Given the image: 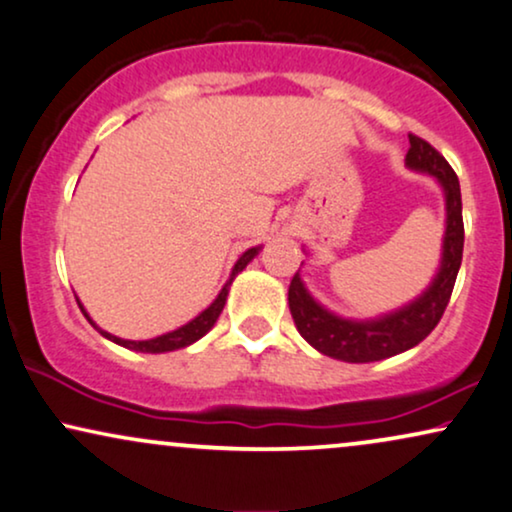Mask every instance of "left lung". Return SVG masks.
<instances>
[{
  "label": "left lung",
  "instance_id": "8db88e82",
  "mask_svg": "<svg viewBox=\"0 0 512 512\" xmlns=\"http://www.w3.org/2000/svg\"><path fill=\"white\" fill-rule=\"evenodd\" d=\"M409 144L411 148L406 153V167L435 177L444 191L446 219L439 269L430 286L416 300L394 309V312L375 316V319H345V316L333 314L319 300H314L300 278V269H297L288 288L290 314H293L302 338L316 352L331 359L349 361V364H371V361L406 352L435 331L446 304H449L463 260L461 184H458L456 172L446 163L444 155L437 153L428 141L409 134Z\"/></svg>",
  "mask_w": 512,
  "mask_h": 512
}]
</instances>
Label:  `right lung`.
<instances>
[{
  "label": "right lung",
  "mask_w": 512,
  "mask_h": 512,
  "mask_svg": "<svg viewBox=\"0 0 512 512\" xmlns=\"http://www.w3.org/2000/svg\"><path fill=\"white\" fill-rule=\"evenodd\" d=\"M260 250H262V245H257V248L245 250L243 255L238 257V262L234 264V269H231L229 281L224 283V288L219 290V295L215 297V302H212L208 309H203V312H200V314L196 316V319H191L189 323H184V326L177 328V331L163 333V335H158V338H151V340H125V338H118V335H111L108 331H103V328L96 326V323L92 321V316L87 314V309L82 307L80 300H77V304H80L82 314L87 316V321L92 323L96 331H99V333L103 335V338H108L111 342H115V345L127 347V349H134V352H146V354L174 352V349H184V347L193 345V342L203 338V335L208 333L212 326H215L217 319H219V314H222V309H224V304H226V295H229L231 283H234V278H236L238 274H241V271H243L245 267H248V264H250L252 260H255L257 252H260Z\"/></svg>",
  "instance_id": "1"
}]
</instances>
